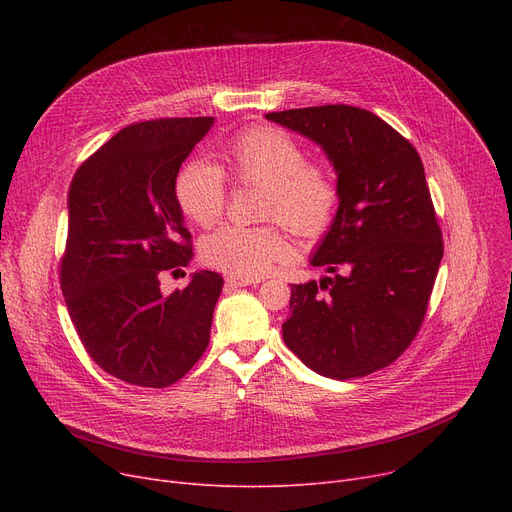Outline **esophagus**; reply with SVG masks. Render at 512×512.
I'll use <instances>...</instances> for the list:
<instances>
[{
    "label": "esophagus",
    "instance_id": "1",
    "mask_svg": "<svg viewBox=\"0 0 512 512\" xmlns=\"http://www.w3.org/2000/svg\"><path fill=\"white\" fill-rule=\"evenodd\" d=\"M261 280L259 278H236V276H228L226 278V286L230 288H240V286H257Z\"/></svg>",
    "mask_w": 512,
    "mask_h": 512
}]
</instances>
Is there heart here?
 <instances>
[{
    "instance_id": "heart-1",
    "label": "heart",
    "mask_w": 512,
    "mask_h": 512,
    "mask_svg": "<svg viewBox=\"0 0 512 512\" xmlns=\"http://www.w3.org/2000/svg\"><path fill=\"white\" fill-rule=\"evenodd\" d=\"M224 171L238 184L263 188L261 218L278 220L299 236H317L328 228L338 205L332 172L305 161L303 147L276 128L242 132L222 151V166L191 161L176 178V201L188 220L211 226L226 205ZM290 255L276 226H220L201 242L205 263L236 278H259Z\"/></svg>"
}]
</instances>
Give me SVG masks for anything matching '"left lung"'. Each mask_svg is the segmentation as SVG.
Returning a JSON list of instances; mask_svg holds the SVG:
<instances>
[{"mask_svg":"<svg viewBox=\"0 0 512 512\" xmlns=\"http://www.w3.org/2000/svg\"><path fill=\"white\" fill-rule=\"evenodd\" d=\"M265 118L319 145L338 176L336 215L309 259L332 278L290 286L282 338L319 375L363 378L407 351L444 255L421 157L361 107Z\"/></svg>","mask_w":512,"mask_h":512,"instance_id":"1","label":"left lung"}]
</instances>
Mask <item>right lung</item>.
I'll use <instances>...</instances> for the list:
<instances>
[{
  "mask_svg": "<svg viewBox=\"0 0 512 512\" xmlns=\"http://www.w3.org/2000/svg\"><path fill=\"white\" fill-rule=\"evenodd\" d=\"M213 122L130 124L70 184L60 272L66 307L91 359L134 386L178 382L209 344L222 276L201 270L186 288L164 294L159 272L193 259L176 176Z\"/></svg>",
  "mask_w": 512,
  "mask_h": 512,
  "instance_id": "obj_1",
  "label": "right lung"
}]
</instances>
